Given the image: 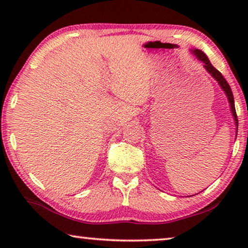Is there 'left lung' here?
I'll list each match as a JSON object with an SVG mask.
<instances>
[{"mask_svg":"<svg viewBox=\"0 0 248 248\" xmlns=\"http://www.w3.org/2000/svg\"><path fill=\"white\" fill-rule=\"evenodd\" d=\"M192 53L195 54V56L199 59L200 61H202L204 63V68L205 70L208 71V72L212 75L213 78H215L217 82H219L220 86L222 87V90L225 92L226 96H228V99L230 102L231 105V109H232V114L234 116V119H235V124L236 125H238V120H237V115H236V110H235V105H234V97H233V94H232V90H231V87L229 85V83L226 82V79L223 78V75H222L219 71H217L215 66L211 64V62L209 61L208 57L205 56V54L201 51V50L196 49L192 51Z\"/></svg>","mask_w":248,"mask_h":248,"instance_id":"8db88e82","label":"left lung"}]
</instances>
